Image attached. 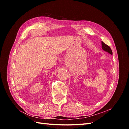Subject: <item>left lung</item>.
<instances>
[{"instance_id": "8db88e82", "label": "left lung", "mask_w": 129, "mask_h": 129, "mask_svg": "<svg viewBox=\"0 0 129 129\" xmlns=\"http://www.w3.org/2000/svg\"><path fill=\"white\" fill-rule=\"evenodd\" d=\"M101 46H102V49H103V50L107 52V53H108L111 55H113V52H112L111 49L108 45H107L106 44H105L104 43V42H101Z\"/></svg>"}]
</instances>
